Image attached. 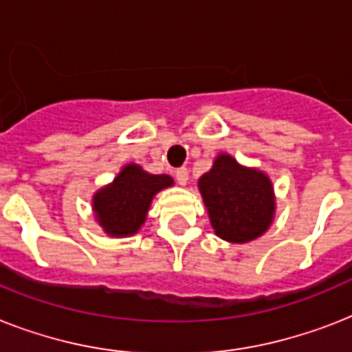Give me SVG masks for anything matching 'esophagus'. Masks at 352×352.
<instances>
[{"label":"esophagus","instance_id":"obj_1","mask_svg":"<svg viewBox=\"0 0 352 352\" xmlns=\"http://www.w3.org/2000/svg\"><path fill=\"white\" fill-rule=\"evenodd\" d=\"M175 181L181 184V186H184L188 182V170L186 168H179V170H175Z\"/></svg>","mask_w":352,"mask_h":352}]
</instances>
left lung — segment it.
<instances>
[{
    "instance_id": "8db88e82",
    "label": "left lung",
    "mask_w": 352,
    "mask_h": 352,
    "mask_svg": "<svg viewBox=\"0 0 352 352\" xmlns=\"http://www.w3.org/2000/svg\"><path fill=\"white\" fill-rule=\"evenodd\" d=\"M215 234L230 243H248L272 223V184L265 173L243 168L230 155H219L199 179Z\"/></svg>"
}]
</instances>
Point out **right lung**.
Listing matches in <instances>:
<instances>
[{"instance_id":"1","label":"right lung","mask_w":352,"mask_h":352,"mask_svg":"<svg viewBox=\"0 0 352 352\" xmlns=\"http://www.w3.org/2000/svg\"><path fill=\"white\" fill-rule=\"evenodd\" d=\"M171 184V177L151 175L137 164L126 166L113 184L93 199L96 219L109 235L135 234L146 219L155 193Z\"/></svg>"}]
</instances>
